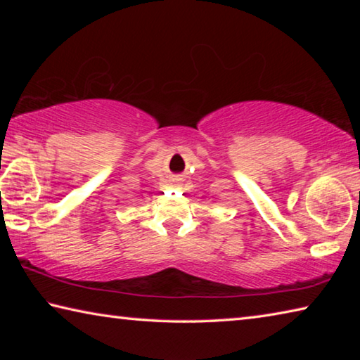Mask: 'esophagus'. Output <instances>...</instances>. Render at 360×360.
Listing matches in <instances>:
<instances>
[{
	"instance_id": "1",
	"label": "esophagus",
	"mask_w": 360,
	"mask_h": 360,
	"mask_svg": "<svg viewBox=\"0 0 360 360\" xmlns=\"http://www.w3.org/2000/svg\"><path fill=\"white\" fill-rule=\"evenodd\" d=\"M178 181H179V179H172V184H173V186L178 184Z\"/></svg>"
}]
</instances>
